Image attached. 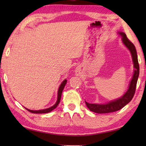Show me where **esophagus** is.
Masks as SVG:
<instances>
[{"label":"esophagus","mask_w":146,"mask_h":146,"mask_svg":"<svg viewBox=\"0 0 146 146\" xmlns=\"http://www.w3.org/2000/svg\"><path fill=\"white\" fill-rule=\"evenodd\" d=\"M75 73L76 75H80V73H81V70H80V68H77L75 70Z\"/></svg>","instance_id":"esophagus-1"}]
</instances>
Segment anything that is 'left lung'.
Segmentation results:
<instances>
[{
    "label": "left lung",
    "instance_id": "8db88e82",
    "mask_svg": "<svg viewBox=\"0 0 146 146\" xmlns=\"http://www.w3.org/2000/svg\"><path fill=\"white\" fill-rule=\"evenodd\" d=\"M118 34L122 37V43L129 49L131 54L134 68V74H133L132 79L129 83L127 90L121 97L118 98L115 100L108 102L107 104H89L85 101V104L88 109L97 113H107L120 110L131 101L135 92L136 85H137L139 75V65L138 63L137 51H136L134 45L127 39L124 33L118 32Z\"/></svg>",
    "mask_w": 146,
    "mask_h": 146
}]
</instances>
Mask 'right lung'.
Here are the masks:
<instances>
[{"instance_id": "right-lung-1", "label": "right lung", "mask_w": 146, "mask_h": 146, "mask_svg": "<svg viewBox=\"0 0 146 146\" xmlns=\"http://www.w3.org/2000/svg\"><path fill=\"white\" fill-rule=\"evenodd\" d=\"M66 82H67V80L65 79L64 80L62 83H61V85L60 86V87L58 88V98H57V101L56 102V104L52 105V107L48 108H46V109H42V110H30L28 109V108H27L26 107H24L26 108V110H28L29 111L33 113H49L52 110H53L54 108H56V107L58 105V104H60V100H61V94H62V92H63V89L64 88L65 85L66 84Z\"/></svg>"}]
</instances>
